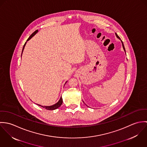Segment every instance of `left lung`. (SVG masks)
Returning <instances> with one entry per match:
<instances>
[{
    "label": "left lung",
    "mask_w": 147,
    "mask_h": 147,
    "mask_svg": "<svg viewBox=\"0 0 147 147\" xmlns=\"http://www.w3.org/2000/svg\"><path fill=\"white\" fill-rule=\"evenodd\" d=\"M115 35H116V36H117V37L118 38V39H119V40H121V38H120V37L117 35V34L115 33ZM121 42H122V46H123V49H124V50H125V51L126 52V50H125V46H124V45H123V43L122 42V41H121Z\"/></svg>",
    "instance_id": "8db88e82"
}]
</instances>
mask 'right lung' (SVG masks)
I'll list each match as a JSON object with an SVG mask.
<instances>
[{
	"instance_id": "add662e5",
	"label": "right lung",
	"mask_w": 147,
	"mask_h": 147,
	"mask_svg": "<svg viewBox=\"0 0 147 147\" xmlns=\"http://www.w3.org/2000/svg\"><path fill=\"white\" fill-rule=\"evenodd\" d=\"M38 32V30H36L35 32H34L31 35H30V36L28 38V39L27 40V41H29L30 39H31ZM26 42L25 43V44H24V46H23V48H22V52H23V50H24V47H25V45H26ZM22 53H21V55H22ZM67 82H65V83H66ZM62 103H63V100H62V96H61V97L60 98V99H59V101L57 102V103H56L55 104H54V105H51V106H41V105H38V104H37L38 105H39V106H41L42 107H43V108H45V109H46V110H55V109H58V107H59L62 104Z\"/></svg>"
}]
</instances>
